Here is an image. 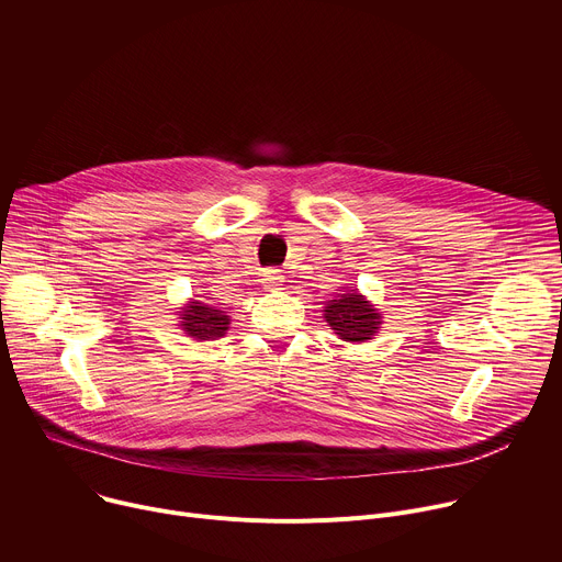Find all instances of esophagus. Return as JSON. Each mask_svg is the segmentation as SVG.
I'll use <instances>...</instances> for the list:
<instances>
[{"instance_id":"obj_1","label":"esophagus","mask_w":562,"mask_h":562,"mask_svg":"<svg viewBox=\"0 0 562 562\" xmlns=\"http://www.w3.org/2000/svg\"><path fill=\"white\" fill-rule=\"evenodd\" d=\"M282 284V276H280V271L278 269H271V271H267L265 273V278H262V286L267 289V291H273V289H278Z\"/></svg>"}]
</instances>
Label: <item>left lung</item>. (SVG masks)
I'll return each instance as SVG.
<instances>
[{"label":"left lung","mask_w":562,"mask_h":562,"mask_svg":"<svg viewBox=\"0 0 562 562\" xmlns=\"http://www.w3.org/2000/svg\"><path fill=\"white\" fill-rule=\"evenodd\" d=\"M325 317L336 336L345 342H367L382 325L378 308L358 291L338 293L336 300H329L325 306Z\"/></svg>","instance_id":"obj_1"}]
</instances>
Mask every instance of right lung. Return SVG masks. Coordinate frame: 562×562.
<instances>
[{
	"label": "right lung",
	"mask_w": 562,
	"mask_h": 562,
	"mask_svg": "<svg viewBox=\"0 0 562 562\" xmlns=\"http://www.w3.org/2000/svg\"><path fill=\"white\" fill-rule=\"evenodd\" d=\"M180 329L193 340H215L228 331L231 317L226 311L202 300H191L180 311Z\"/></svg>",
	"instance_id": "obj_1"
}]
</instances>
